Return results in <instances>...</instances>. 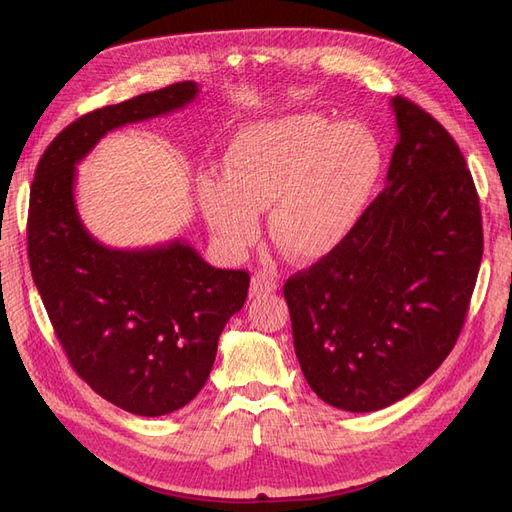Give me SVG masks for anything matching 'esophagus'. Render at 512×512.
Segmentation results:
<instances>
[{
    "instance_id": "34e87169",
    "label": "esophagus",
    "mask_w": 512,
    "mask_h": 512,
    "mask_svg": "<svg viewBox=\"0 0 512 512\" xmlns=\"http://www.w3.org/2000/svg\"><path fill=\"white\" fill-rule=\"evenodd\" d=\"M277 290V282L273 280L271 275L267 273H256L252 277V286H250V294L252 297H265V294H271Z\"/></svg>"
}]
</instances>
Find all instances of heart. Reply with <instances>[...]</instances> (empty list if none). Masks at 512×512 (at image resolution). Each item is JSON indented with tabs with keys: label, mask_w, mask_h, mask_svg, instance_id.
Returning <instances> with one entry per match:
<instances>
[{
	"label": "heart",
	"mask_w": 512,
	"mask_h": 512,
	"mask_svg": "<svg viewBox=\"0 0 512 512\" xmlns=\"http://www.w3.org/2000/svg\"><path fill=\"white\" fill-rule=\"evenodd\" d=\"M224 177L200 192L218 243L241 254L256 239L258 211L269 209V237L297 262H318L359 226L382 175L376 136L359 123L318 113L260 121L226 147Z\"/></svg>",
	"instance_id": "b5f03b06"
}]
</instances>
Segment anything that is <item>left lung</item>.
I'll return each mask as SVG.
<instances>
[{
    "mask_svg": "<svg viewBox=\"0 0 512 512\" xmlns=\"http://www.w3.org/2000/svg\"><path fill=\"white\" fill-rule=\"evenodd\" d=\"M391 106L399 141L384 190L335 254L284 284L303 376L348 412L391 406L442 365L483 258L478 194L453 136L406 98Z\"/></svg>",
    "mask_w": 512,
    "mask_h": 512,
    "instance_id": "8db88e82",
    "label": "left lung"
}]
</instances>
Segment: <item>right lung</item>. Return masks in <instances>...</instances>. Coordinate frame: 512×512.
Instances as JSON below:
<instances>
[{
    "label": "right lung",
    "instance_id": "obj_1",
    "mask_svg": "<svg viewBox=\"0 0 512 512\" xmlns=\"http://www.w3.org/2000/svg\"><path fill=\"white\" fill-rule=\"evenodd\" d=\"M196 96L183 81L72 121L42 153L29 192V267L59 344L91 389L138 416L175 412L203 389L250 273L215 269L179 239L143 250L98 243L76 211V164L106 132Z\"/></svg>",
    "mask_w": 512,
    "mask_h": 512
}]
</instances>
